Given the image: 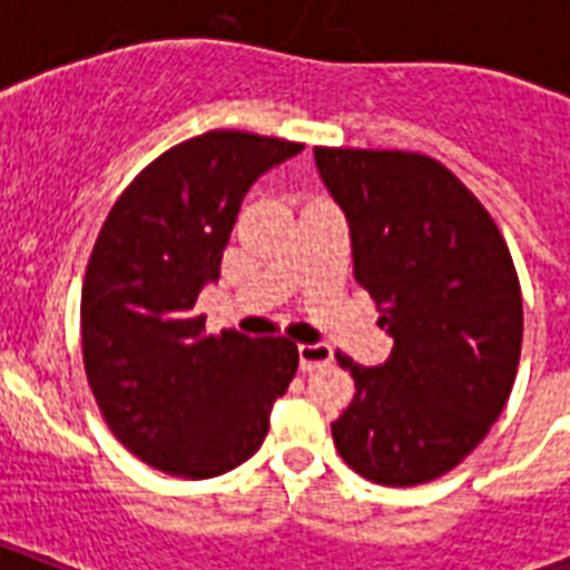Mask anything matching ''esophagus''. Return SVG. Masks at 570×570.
<instances>
[{
	"label": "esophagus",
	"instance_id": "esophagus-1",
	"mask_svg": "<svg viewBox=\"0 0 570 570\" xmlns=\"http://www.w3.org/2000/svg\"><path fill=\"white\" fill-rule=\"evenodd\" d=\"M298 361H302L304 373H313V370H322L334 361V348L325 346V343H302Z\"/></svg>",
	"mask_w": 570,
	"mask_h": 570
}]
</instances>
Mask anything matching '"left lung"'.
<instances>
[{"label":"left lung","instance_id":"obj_1","mask_svg":"<svg viewBox=\"0 0 570 570\" xmlns=\"http://www.w3.org/2000/svg\"><path fill=\"white\" fill-rule=\"evenodd\" d=\"M313 156L346 213L355 281L393 337L381 366L337 352L357 393L331 434L370 482L423 485L468 459L509 402L523 340L512 254L476 195L432 156Z\"/></svg>","mask_w":570,"mask_h":570}]
</instances>
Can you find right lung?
Returning a JSON list of instances; mask_svg holds the SVG:
<instances>
[{
	"label": "right lung",
	"mask_w": 570,
	"mask_h": 570,
	"mask_svg": "<svg viewBox=\"0 0 570 570\" xmlns=\"http://www.w3.org/2000/svg\"><path fill=\"white\" fill-rule=\"evenodd\" d=\"M304 145L213 129L165 150L115 200L82 284V361L124 446L150 468L213 479L259 450L298 346L206 334L197 295L222 275L242 197Z\"/></svg>",
	"instance_id": "add662e5"
}]
</instances>
